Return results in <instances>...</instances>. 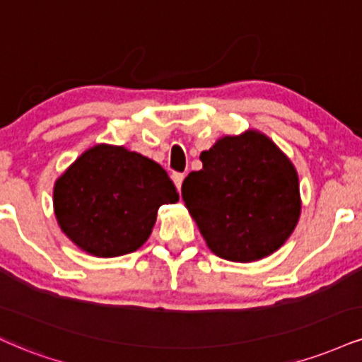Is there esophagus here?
Instances as JSON below:
<instances>
[{
  "label": "esophagus",
  "mask_w": 362,
  "mask_h": 362,
  "mask_svg": "<svg viewBox=\"0 0 362 362\" xmlns=\"http://www.w3.org/2000/svg\"><path fill=\"white\" fill-rule=\"evenodd\" d=\"M172 180H173V184H175L177 190H180L182 182H184V173H173V175H172Z\"/></svg>",
  "instance_id": "obj_1"
}]
</instances>
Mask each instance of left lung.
<instances>
[{
    "mask_svg": "<svg viewBox=\"0 0 362 362\" xmlns=\"http://www.w3.org/2000/svg\"><path fill=\"white\" fill-rule=\"evenodd\" d=\"M182 199L209 250L219 258L250 263L276 251L300 217L297 170L268 136L250 132L217 139L200 153Z\"/></svg>",
    "mask_w": 362,
    "mask_h": 362,
    "instance_id": "left-lung-1",
    "label": "left lung"
}]
</instances>
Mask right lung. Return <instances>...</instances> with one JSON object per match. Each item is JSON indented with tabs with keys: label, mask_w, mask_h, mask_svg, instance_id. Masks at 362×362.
Instances as JSON below:
<instances>
[{
	"label": "right lung",
	"mask_w": 362,
	"mask_h": 362,
	"mask_svg": "<svg viewBox=\"0 0 362 362\" xmlns=\"http://www.w3.org/2000/svg\"><path fill=\"white\" fill-rule=\"evenodd\" d=\"M177 200L175 185L158 163L112 145L89 148L54 187L60 229L99 258L136 251L151 234L158 207Z\"/></svg>",
	"instance_id": "right-lung-1"
}]
</instances>
